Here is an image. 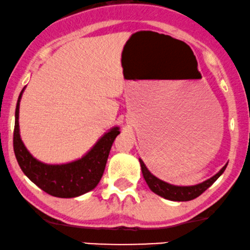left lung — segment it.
I'll list each match as a JSON object with an SVG mask.
<instances>
[{
    "label": "left lung",
    "instance_id": "1",
    "mask_svg": "<svg viewBox=\"0 0 250 250\" xmlns=\"http://www.w3.org/2000/svg\"><path fill=\"white\" fill-rule=\"evenodd\" d=\"M140 163L142 167V173H143V176L145 181L147 183L148 188H150L154 194L162 196V197L166 198V200L175 201V202L191 201L194 200V198L198 197V196L203 194V192L207 190V189L209 188L220 175L223 174L224 170H225L227 166L226 164V165L224 166L216 175H213L212 178L207 180V181L198 183V185H195V186H185V187H183V186L169 185V183L156 178V176L151 174L150 170L146 168V166H145L143 160L140 159Z\"/></svg>",
    "mask_w": 250,
    "mask_h": 250
}]
</instances>
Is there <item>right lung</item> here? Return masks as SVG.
<instances>
[{
	"label": "right lung",
	"mask_w": 250,
	"mask_h": 250,
	"mask_svg": "<svg viewBox=\"0 0 250 250\" xmlns=\"http://www.w3.org/2000/svg\"><path fill=\"white\" fill-rule=\"evenodd\" d=\"M25 88V87H24ZM24 88L18 97L15 113L14 151L18 165L28 179L47 194L61 198L77 197L97 187L105 170L107 158L119 127L112 128L81 159L62 165H49L37 160L27 151L20 135V103Z\"/></svg>",
	"instance_id": "right-lung-1"
}]
</instances>
